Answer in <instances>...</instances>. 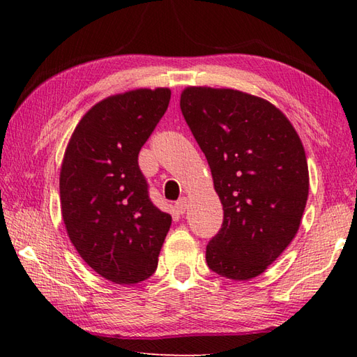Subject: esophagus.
I'll use <instances>...</instances> for the list:
<instances>
[{"instance_id": "34e87169", "label": "esophagus", "mask_w": 357, "mask_h": 357, "mask_svg": "<svg viewBox=\"0 0 357 357\" xmlns=\"http://www.w3.org/2000/svg\"><path fill=\"white\" fill-rule=\"evenodd\" d=\"M174 207H176V210L179 211L181 215L185 213V210H187V198H181V199H178V201H176V204H174Z\"/></svg>"}]
</instances>
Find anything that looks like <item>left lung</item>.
<instances>
[{
  "label": "left lung",
  "mask_w": 357,
  "mask_h": 357,
  "mask_svg": "<svg viewBox=\"0 0 357 357\" xmlns=\"http://www.w3.org/2000/svg\"><path fill=\"white\" fill-rule=\"evenodd\" d=\"M179 105L224 210L207 265L227 279L259 276L293 241L305 210L308 167L299 136L275 105L239 90L187 87Z\"/></svg>",
  "instance_id": "8db88e82"
}]
</instances>
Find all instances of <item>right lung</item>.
Listing matches in <instances>:
<instances>
[{
  "label": "right lung",
  "instance_id": "right-lung-1",
  "mask_svg": "<svg viewBox=\"0 0 357 357\" xmlns=\"http://www.w3.org/2000/svg\"><path fill=\"white\" fill-rule=\"evenodd\" d=\"M170 95L138 89L105 98L82 116L66 149L59 196L67 234L82 259L115 284L153 275L172 225L150 201L138 164Z\"/></svg>",
  "mask_w": 357,
  "mask_h": 357
}]
</instances>
